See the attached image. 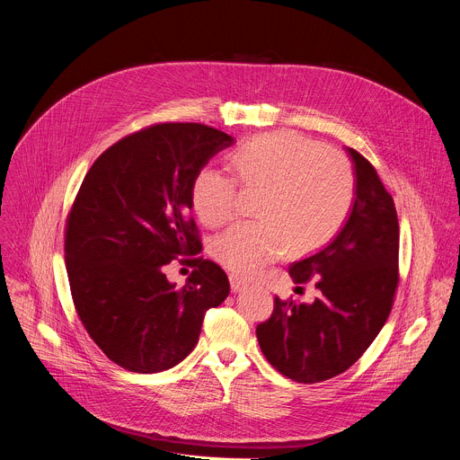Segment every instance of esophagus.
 Here are the masks:
<instances>
[{
    "instance_id": "34e87169",
    "label": "esophagus",
    "mask_w": 460,
    "mask_h": 460,
    "mask_svg": "<svg viewBox=\"0 0 460 460\" xmlns=\"http://www.w3.org/2000/svg\"><path fill=\"white\" fill-rule=\"evenodd\" d=\"M229 280H231V289H233V293H240V291H243V289L249 286V282H247L245 279H242L240 275H236V273H231V275H229Z\"/></svg>"
}]
</instances>
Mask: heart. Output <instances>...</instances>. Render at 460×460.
<instances>
[{
  "instance_id": "heart-1",
  "label": "heart",
  "mask_w": 460,
  "mask_h": 460,
  "mask_svg": "<svg viewBox=\"0 0 460 460\" xmlns=\"http://www.w3.org/2000/svg\"><path fill=\"white\" fill-rule=\"evenodd\" d=\"M233 169L243 187L261 192L260 222L236 224L213 242V254L234 273L252 275L288 249L309 252L344 226L355 200V172L348 156L288 130L256 137L240 146ZM192 208L209 227L236 215V181L217 167L192 180Z\"/></svg>"
}]
</instances>
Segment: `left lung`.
<instances>
[{
    "label": "left lung",
    "instance_id": "left-lung-1",
    "mask_svg": "<svg viewBox=\"0 0 460 460\" xmlns=\"http://www.w3.org/2000/svg\"><path fill=\"white\" fill-rule=\"evenodd\" d=\"M355 200L337 236L289 266L295 284L316 280L311 304L275 298L256 327L261 353L284 376L313 384L344 373L384 327L399 282V220L375 167L355 149Z\"/></svg>",
    "mask_w": 460,
    "mask_h": 460
}]
</instances>
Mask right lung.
Returning <instances> with one entry per match:
<instances>
[{"instance_id":"obj_1","label":"right lung","mask_w":460,"mask_h":460,"mask_svg":"<svg viewBox=\"0 0 460 460\" xmlns=\"http://www.w3.org/2000/svg\"><path fill=\"white\" fill-rule=\"evenodd\" d=\"M233 144L202 123H160L109 147L84 178L65 231L71 293L91 339L123 369L181 362L206 311L229 295L211 260L185 258L194 271L181 288L165 266L202 251L189 217L192 180Z\"/></svg>"}]
</instances>
